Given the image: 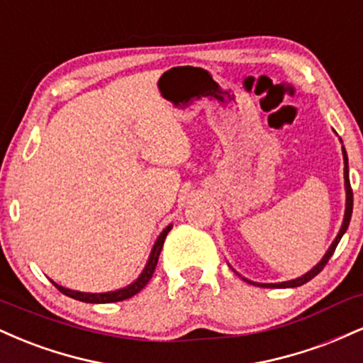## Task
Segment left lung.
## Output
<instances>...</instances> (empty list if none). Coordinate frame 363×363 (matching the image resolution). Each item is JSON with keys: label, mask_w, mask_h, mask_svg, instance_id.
Masks as SVG:
<instances>
[{"label": "left lung", "mask_w": 363, "mask_h": 363, "mask_svg": "<svg viewBox=\"0 0 363 363\" xmlns=\"http://www.w3.org/2000/svg\"><path fill=\"white\" fill-rule=\"evenodd\" d=\"M343 162H345V189H347V208H345V218H343V223H341V228L338 232V235H336V239L333 240V244L329 245V249L326 251V254L323 256V259H320L318 264L314 266V268L311 269V272H307L306 274H302L301 278H295V280H290V281H281V283H254L251 280H244L247 283H252V285H257V286H269V289H295V286H301L303 283H307L312 278L315 277V274H319L323 272V268L326 266V262L331 259L333 252H335L336 245L341 240V237H343L345 232H347L348 225H350V218H352V210H353V191H352V186H350V177H348V157H347V150L343 147Z\"/></svg>", "instance_id": "left-lung-1"}]
</instances>
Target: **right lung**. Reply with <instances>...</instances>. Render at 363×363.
<instances>
[{
	"label": "right lung",
	"mask_w": 363,
	"mask_h": 363,
	"mask_svg": "<svg viewBox=\"0 0 363 363\" xmlns=\"http://www.w3.org/2000/svg\"><path fill=\"white\" fill-rule=\"evenodd\" d=\"M170 228H172V225H169V227H165L164 230H162V234L158 235L155 245H153L152 252H150V257L147 261V266H145V269L141 272L140 277L131 283V285L124 286V289H119L114 291H106V294H86V291H77V290L65 289V286L57 285V283H54V281H52V285L56 286L61 294L68 295V297L74 298V301L86 302V303H111V302H121V301H126V298H131L133 295L138 294L141 289H145V285H147V283L150 281V278H152L153 273H155L158 256H160V251H162V247H164V242H165V237H167Z\"/></svg>",
	"instance_id": "right-lung-1"
}]
</instances>
